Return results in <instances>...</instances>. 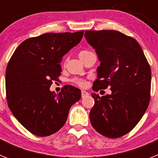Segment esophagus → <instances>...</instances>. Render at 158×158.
<instances>
[{
  "mask_svg": "<svg viewBox=\"0 0 158 158\" xmlns=\"http://www.w3.org/2000/svg\"><path fill=\"white\" fill-rule=\"evenodd\" d=\"M89 96V93L86 91H85V90H82L81 91V96L82 97H85V96Z\"/></svg>",
  "mask_w": 158,
  "mask_h": 158,
  "instance_id": "obj_1",
  "label": "esophagus"
}]
</instances>
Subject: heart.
Masks as SVG:
<instances>
[{"mask_svg": "<svg viewBox=\"0 0 158 158\" xmlns=\"http://www.w3.org/2000/svg\"><path fill=\"white\" fill-rule=\"evenodd\" d=\"M94 54V53L92 52L91 51H89V50H82V51H81L80 52H79L78 55H79V57H80V58L82 61H85L86 58H89L91 54ZM71 81L73 84H75V85H77V86H79V87H85L86 85L85 81H84L83 79H81V78H73L72 80H71Z\"/></svg>", "mask_w": 158, "mask_h": 158, "instance_id": "b5f03b06", "label": "heart"}]
</instances>
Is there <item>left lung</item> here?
Returning <instances> with one entry per match:
<instances>
[{
    "label": "left lung",
    "instance_id": "1",
    "mask_svg": "<svg viewBox=\"0 0 158 158\" xmlns=\"http://www.w3.org/2000/svg\"><path fill=\"white\" fill-rule=\"evenodd\" d=\"M85 35L100 61L93 91H111L104 96L92 93L90 122L100 135L119 138L136 126L150 104V64L139 43L118 31H85Z\"/></svg>",
    "mask_w": 158,
    "mask_h": 158
}]
</instances>
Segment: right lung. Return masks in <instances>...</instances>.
Segmentation results:
<instances>
[{
	"mask_svg": "<svg viewBox=\"0 0 158 158\" xmlns=\"http://www.w3.org/2000/svg\"><path fill=\"white\" fill-rule=\"evenodd\" d=\"M84 31L45 33L19 44L5 72L8 107L29 132L51 135L65 123L71 106L81 99V90L65 85L58 94L50 91L58 81L62 57L81 40Z\"/></svg>",
	"mask_w": 158,
	"mask_h": 158,
	"instance_id": "right-lung-1",
	"label": "right lung"
}]
</instances>
